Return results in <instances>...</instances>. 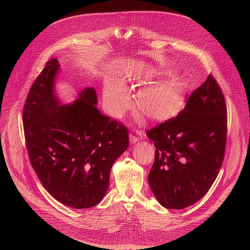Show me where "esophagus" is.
Returning a JSON list of instances; mask_svg holds the SVG:
<instances>
[{"instance_id": "obj_1", "label": "esophagus", "mask_w": 250, "mask_h": 250, "mask_svg": "<svg viewBox=\"0 0 250 250\" xmlns=\"http://www.w3.org/2000/svg\"><path fill=\"white\" fill-rule=\"evenodd\" d=\"M142 132L139 130H135L132 133H130V142L132 143H137L138 141L142 140Z\"/></svg>"}]
</instances>
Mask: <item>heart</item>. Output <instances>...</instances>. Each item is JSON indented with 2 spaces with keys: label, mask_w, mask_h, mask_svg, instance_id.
<instances>
[{
  "label": "heart",
  "mask_w": 250,
  "mask_h": 250,
  "mask_svg": "<svg viewBox=\"0 0 250 250\" xmlns=\"http://www.w3.org/2000/svg\"><path fill=\"white\" fill-rule=\"evenodd\" d=\"M185 87L179 82L142 90L137 97V107L145 117L155 121H166L176 116L185 101ZM107 111L121 115L131 105L129 93L123 84L108 88L104 93Z\"/></svg>",
  "instance_id": "heart-1"
}]
</instances>
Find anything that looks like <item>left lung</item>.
I'll list each match as a JSON object with an SVG mask.
<instances>
[{"mask_svg": "<svg viewBox=\"0 0 250 250\" xmlns=\"http://www.w3.org/2000/svg\"><path fill=\"white\" fill-rule=\"evenodd\" d=\"M156 147L148 175L164 207L184 209L210 189L221 167L227 140V108L216 80H207L177 116L146 132Z\"/></svg>", "mask_w": 250, "mask_h": 250, "instance_id": "obj_1", "label": "left lung"}]
</instances>
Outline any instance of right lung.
Segmentation results:
<instances>
[{"instance_id": "right-lung-1", "label": "right lung", "mask_w": 250, "mask_h": 250, "mask_svg": "<svg viewBox=\"0 0 250 250\" xmlns=\"http://www.w3.org/2000/svg\"><path fill=\"white\" fill-rule=\"evenodd\" d=\"M60 64L46 62L23 108L26 146L32 167L45 189L75 209L97 205L107 192L115 160L129 145L128 129L100 113L93 87L71 105L54 94Z\"/></svg>"}]
</instances>
